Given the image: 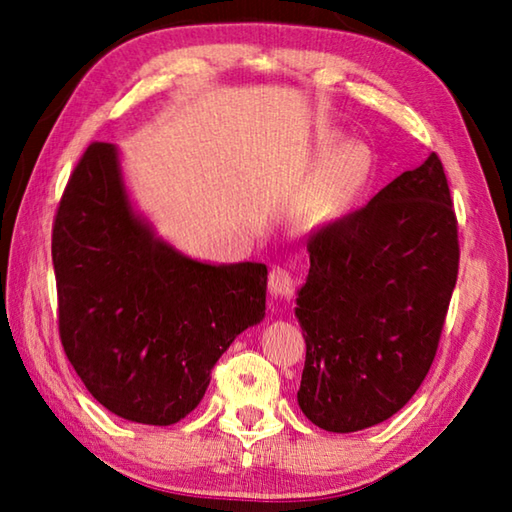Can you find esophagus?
Here are the masks:
<instances>
[{
  "label": "esophagus",
  "instance_id": "obj_1",
  "mask_svg": "<svg viewBox=\"0 0 512 512\" xmlns=\"http://www.w3.org/2000/svg\"><path fill=\"white\" fill-rule=\"evenodd\" d=\"M293 291H296V282H293L291 273L280 266L273 268L271 275H268V293H271V298L291 300Z\"/></svg>",
  "mask_w": 512,
  "mask_h": 512
}]
</instances>
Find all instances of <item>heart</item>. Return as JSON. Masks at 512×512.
Listing matches in <instances>:
<instances>
[{
    "label": "heart",
    "mask_w": 512,
    "mask_h": 512,
    "mask_svg": "<svg viewBox=\"0 0 512 512\" xmlns=\"http://www.w3.org/2000/svg\"><path fill=\"white\" fill-rule=\"evenodd\" d=\"M318 155L327 164L314 185L302 196L296 223L302 230H325L348 214L366 187L370 173V151L359 142H345L339 135H325Z\"/></svg>",
    "instance_id": "obj_1"
}]
</instances>
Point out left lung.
<instances>
[{
  "label": "left lung",
  "instance_id": "left-lung-1",
  "mask_svg": "<svg viewBox=\"0 0 512 512\" xmlns=\"http://www.w3.org/2000/svg\"><path fill=\"white\" fill-rule=\"evenodd\" d=\"M296 318L307 359L298 404L352 433L411 400L436 357L458 275L456 214L431 153L366 207L309 239Z\"/></svg>",
  "mask_w": 512,
  "mask_h": 512
}]
</instances>
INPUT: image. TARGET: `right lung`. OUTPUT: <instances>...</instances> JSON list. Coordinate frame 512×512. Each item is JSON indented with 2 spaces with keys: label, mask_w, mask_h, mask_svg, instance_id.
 Returning <instances> with one entry per match:
<instances>
[{
  "label": "right lung",
  "mask_w": 512,
  "mask_h": 512,
  "mask_svg": "<svg viewBox=\"0 0 512 512\" xmlns=\"http://www.w3.org/2000/svg\"><path fill=\"white\" fill-rule=\"evenodd\" d=\"M60 341L94 400L169 427L210 372L266 316V264H210L158 237L128 196L119 149L94 142L69 178L51 235Z\"/></svg>",
  "instance_id": "1"
}]
</instances>
